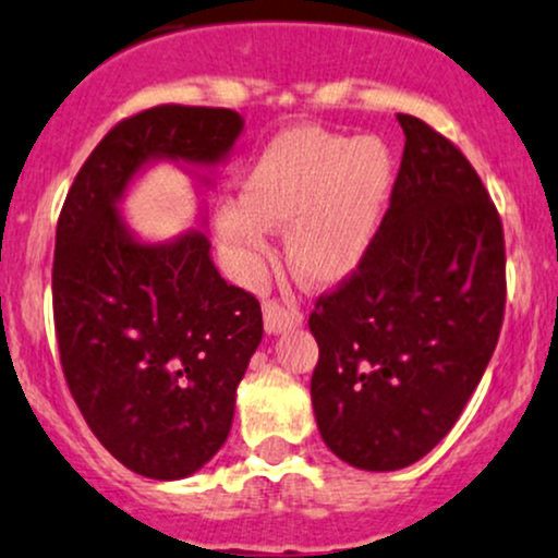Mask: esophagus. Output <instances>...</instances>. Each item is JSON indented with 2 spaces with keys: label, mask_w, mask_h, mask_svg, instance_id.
<instances>
[{
  "label": "esophagus",
  "mask_w": 558,
  "mask_h": 558,
  "mask_svg": "<svg viewBox=\"0 0 558 558\" xmlns=\"http://www.w3.org/2000/svg\"><path fill=\"white\" fill-rule=\"evenodd\" d=\"M263 325H266L268 335L290 332V329L303 325V314L292 305H281L277 301H268L263 305Z\"/></svg>",
  "instance_id": "esophagus-1"
}]
</instances>
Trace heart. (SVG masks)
I'll use <instances>...</instances> for the list:
<instances>
[{
    "label": "heart",
    "mask_w": 558,
    "mask_h": 558,
    "mask_svg": "<svg viewBox=\"0 0 558 558\" xmlns=\"http://www.w3.org/2000/svg\"><path fill=\"white\" fill-rule=\"evenodd\" d=\"M391 148L373 135L345 137L298 124L271 137L242 183L220 202L215 236L233 274L263 277L271 229H287V263L301 284L332 290L362 268L393 189Z\"/></svg>",
    "instance_id": "b5f03b06"
}]
</instances>
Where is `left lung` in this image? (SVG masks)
Wrapping results in <instances>:
<instances>
[{
  "instance_id": "left-lung-1",
  "label": "left lung",
  "mask_w": 558,
  "mask_h": 558,
  "mask_svg": "<svg viewBox=\"0 0 558 558\" xmlns=\"http://www.w3.org/2000/svg\"><path fill=\"white\" fill-rule=\"evenodd\" d=\"M404 157L362 268L316 301L311 404L325 445L399 471L439 445L476 391L506 308L500 215L469 159L397 113Z\"/></svg>"
}]
</instances>
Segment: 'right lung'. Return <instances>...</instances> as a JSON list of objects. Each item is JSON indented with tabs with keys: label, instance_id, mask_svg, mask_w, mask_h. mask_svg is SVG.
<instances>
[{
	"label": "right lung",
	"instance_id": "add662e5",
	"mask_svg": "<svg viewBox=\"0 0 558 558\" xmlns=\"http://www.w3.org/2000/svg\"><path fill=\"white\" fill-rule=\"evenodd\" d=\"M242 133L231 109L135 113L95 146L58 220L52 311L65 383L100 445L157 482L191 476L226 445L263 316L220 277L205 231L148 242L122 202L159 161L209 189Z\"/></svg>",
	"mask_w": 558,
	"mask_h": 558
}]
</instances>
